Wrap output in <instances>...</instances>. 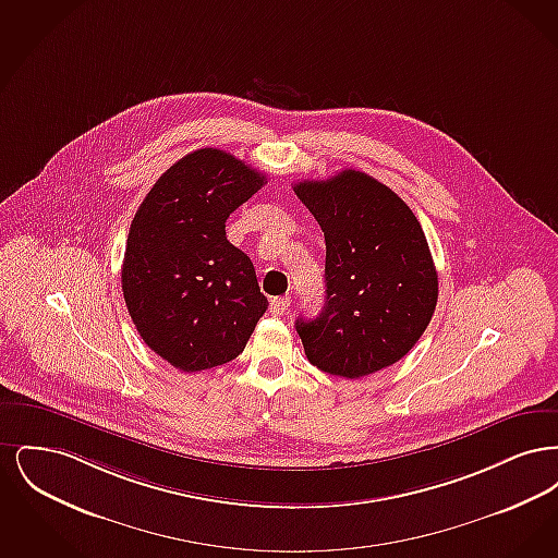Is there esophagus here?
<instances>
[{
	"label": "esophagus",
	"instance_id": "obj_1",
	"mask_svg": "<svg viewBox=\"0 0 558 558\" xmlns=\"http://www.w3.org/2000/svg\"><path fill=\"white\" fill-rule=\"evenodd\" d=\"M289 307H291V296H276L271 299V305H269L274 316H282Z\"/></svg>",
	"mask_w": 558,
	"mask_h": 558
}]
</instances>
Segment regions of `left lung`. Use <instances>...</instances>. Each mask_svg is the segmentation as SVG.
Here are the masks:
<instances>
[{"label": "left lung", "instance_id": "left-lung-1", "mask_svg": "<svg viewBox=\"0 0 558 558\" xmlns=\"http://www.w3.org/2000/svg\"><path fill=\"white\" fill-rule=\"evenodd\" d=\"M294 194L326 240V301L318 318L296 319L307 360L360 378L399 362L433 318L437 271L425 232L391 187L345 169Z\"/></svg>", "mask_w": 558, "mask_h": 558}]
</instances>
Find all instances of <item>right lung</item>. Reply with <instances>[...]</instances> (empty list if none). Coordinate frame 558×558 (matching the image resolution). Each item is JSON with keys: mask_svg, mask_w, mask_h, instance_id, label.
<instances>
[{"mask_svg": "<svg viewBox=\"0 0 558 558\" xmlns=\"http://www.w3.org/2000/svg\"><path fill=\"white\" fill-rule=\"evenodd\" d=\"M266 175L219 148L171 165L133 217L121 287L144 339L178 371L239 357L267 299L251 259L226 239V219Z\"/></svg>", "mask_w": 558, "mask_h": 558, "instance_id": "obj_1", "label": "right lung"}]
</instances>
